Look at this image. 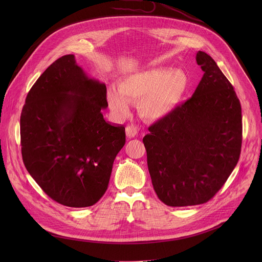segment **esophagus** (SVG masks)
I'll return each mask as SVG.
<instances>
[{"label":"esophagus","instance_id":"34e87169","mask_svg":"<svg viewBox=\"0 0 262 262\" xmlns=\"http://www.w3.org/2000/svg\"><path fill=\"white\" fill-rule=\"evenodd\" d=\"M125 133H126V137L132 139L135 138L136 136H138V128L135 125H127L125 128Z\"/></svg>","mask_w":262,"mask_h":262}]
</instances>
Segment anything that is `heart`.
I'll return each instance as SVG.
<instances>
[{"label":"heart","mask_w":262,"mask_h":262,"mask_svg":"<svg viewBox=\"0 0 262 262\" xmlns=\"http://www.w3.org/2000/svg\"><path fill=\"white\" fill-rule=\"evenodd\" d=\"M188 84L181 70L169 72L168 68L156 67L138 71L123 79L118 91L107 92L108 103L116 114L125 116L129 112L127 102H139L140 114L150 120L160 119L175 107Z\"/></svg>","instance_id":"b5f03b06"}]
</instances>
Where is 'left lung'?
<instances>
[{
  "label": "left lung",
  "instance_id": "1",
  "mask_svg": "<svg viewBox=\"0 0 262 262\" xmlns=\"http://www.w3.org/2000/svg\"><path fill=\"white\" fill-rule=\"evenodd\" d=\"M204 71L193 96L158 120L143 138L159 199L169 206L210 200L235 168L242 149V106L214 60L196 56Z\"/></svg>",
  "mask_w": 262,
  "mask_h": 262
}]
</instances>
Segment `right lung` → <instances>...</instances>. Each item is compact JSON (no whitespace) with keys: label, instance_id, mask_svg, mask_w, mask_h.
<instances>
[{"label":"right lung","instance_id":"add662e5","mask_svg":"<svg viewBox=\"0 0 262 262\" xmlns=\"http://www.w3.org/2000/svg\"><path fill=\"white\" fill-rule=\"evenodd\" d=\"M106 87L65 55L29 91L20 115L24 164L42 191L69 207L95 204L105 193L125 128L103 119Z\"/></svg>","mask_w":262,"mask_h":262}]
</instances>
